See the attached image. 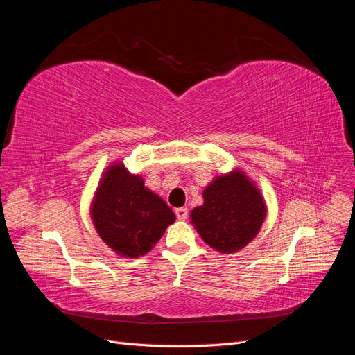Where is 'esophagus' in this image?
Returning <instances> with one entry per match:
<instances>
[{"label": "esophagus", "mask_w": 355, "mask_h": 355, "mask_svg": "<svg viewBox=\"0 0 355 355\" xmlns=\"http://www.w3.org/2000/svg\"><path fill=\"white\" fill-rule=\"evenodd\" d=\"M175 213H176V218H178L179 220H185V219H187V216H188V210H187L185 207H179V209H176V210H175Z\"/></svg>", "instance_id": "esophagus-1"}]
</instances>
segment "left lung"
<instances>
[{"label":"left lung","mask_w":355,"mask_h":355,"mask_svg":"<svg viewBox=\"0 0 355 355\" xmlns=\"http://www.w3.org/2000/svg\"><path fill=\"white\" fill-rule=\"evenodd\" d=\"M268 206L256 182L243 168L214 176L202 191V204L189 220L201 240L222 254H234L253 241L266 219Z\"/></svg>","instance_id":"8db88e82"}]
</instances>
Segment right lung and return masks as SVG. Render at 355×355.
Wrapping results in <instances>:
<instances>
[{
    "label": "right lung",
    "instance_id": "1",
    "mask_svg": "<svg viewBox=\"0 0 355 355\" xmlns=\"http://www.w3.org/2000/svg\"><path fill=\"white\" fill-rule=\"evenodd\" d=\"M89 213L102 241L128 259L151 252L168 225L176 220L167 202L120 159L102 171Z\"/></svg>",
    "mask_w": 355,
    "mask_h": 355
}]
</instances>
